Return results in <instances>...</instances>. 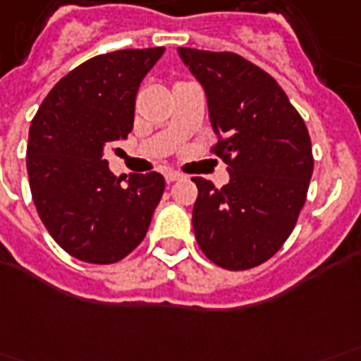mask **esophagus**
<instances>
[{"mask_svg": "<svg viewBox=\"0 0 361 361\" xmlns=\"http://www.w3.org/2000/svg\"><path fill=\"white\" fill-rule=\"evenodd\" d=\"M164 178H166V181H168V183H172V181H178V180H181V178H183V173L176 172V170H168V172L164 173Z\"/></svg>", "mask_w": 361, "mask_h": 361, "instance_id": "obj_1", "label": "esophagus"}]
</instances>
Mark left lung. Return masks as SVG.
Here are the masks:
<instances>
[{
	"label": "left lung",
	"mask_w": 361,
	"mask_h": 361,
	"mask_svg": "<svg viewBox=\"0 0 361 361\" xmlns=\"http://www.w3.org/2000/svg\"><path fill=\"white\" fill-rule=\"evenodd\" d=\"M178 53L207 92L218 135L210 153L231 176L220 189L193 178L195 237L216 266L256 268L289 239L306 202L314 172L308 128L281 85L241 55L191 47Z\"/></svg>",
	"instance_id": "1"
}]
</instances>
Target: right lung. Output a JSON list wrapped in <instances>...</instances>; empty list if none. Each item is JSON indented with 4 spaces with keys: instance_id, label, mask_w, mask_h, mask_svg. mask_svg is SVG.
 I'll list each match as a JSON object with an SVG mask.
<instances>
[{
    "instance_id": "right-lung-1",
    "label": "right lung",
    "mask_w": 361,
    "mask_h": 361,
    "mask_svg": "<svg viewBox=\"0 0 361 361\" xmlns=\"http://www.w3.org/2000/svg\"><path fill=\"white\" fill-rule=\"evenodd\" d=\"M164 47L92 57L53 85L30 124L26 168L45 229L68 255L114 264L145 237L164 178L132 173L126 185L109 170L105 149L133 128L141 80Z\"/></svg>"
}]
</instances>
